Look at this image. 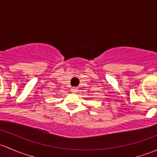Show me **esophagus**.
<instances>
[{
	"instance_id": "esophagus-1",
	"label": "esophagus",
	"mask_w": 157,
	"mask_h": 157,
	"mask_svg": "<svg viewBox=\"0 0 157 157\" xmlns=\"http://www.w3.org/2000/svg\"><path fill=\"white\" fill-rule=\"evenodd\" d=\"M71 92H72V93H76L77 91H78V90H77V87H73V88H71Z\"/></svg>"
}]
</instances>
